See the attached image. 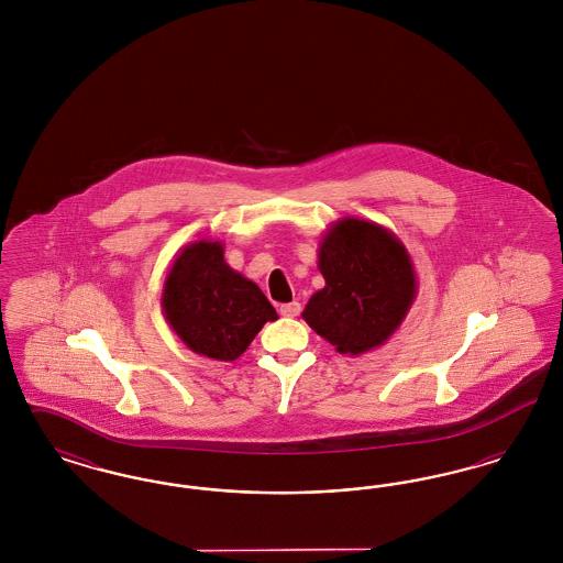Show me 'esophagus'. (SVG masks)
<instances>
[{"mask_svg":"<svg viewBox=\"0 0 563 563\" xmlns=\"http://www.w3.org/2000/svg\"><path fill=\"white\" fill-rule=\"evenodd\" d=\"M278 312H280L283 317H289V319H294V317H297V314L301 312V303H299V301H291V303H283V306L278 308Z\"/></svg>","mask_w":563,"mask_h":563,"instance_id":"esophagus-1","label":"esophagus"}]
</instances>
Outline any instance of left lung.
I'll use <instances>...</instances> for the list:
<instances>
[{
  "label": "left lung",
  "instance_id": "1",
  "mask_svg": "<svg viewBox=\"0 0 563 563\" xmlns=\"http://www.w3.org/2000/svg\"><path fill=\"white\" fill-rule=\"evenodd\" d=\"M319 269L324 287L308 299L301 319L340 354L358 356L386 344L418 294L405 244L358 217L329 225L319 242Z\"/></svg>",
  "mask_w": 563,
  "mask_h": 563
}]
</instances>
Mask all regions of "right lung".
I'll return each mask as SVG.
<instances>
[{"instance_id": "obj_1", "label": "right lung", "mask_w": 563, "mask_h": 563, "mask_svg": "<svg viewBox=\"0 0 563 563\" xmlns=\"http://www.w3.org/2000/svg\"><path fill=\"white\" fill-rule=\"evenodd\" d=\"M162 314L191 352L236 361L278 314L262 289L230 268L219 241L184 246L166 272Z\"/></svg>"}]
</instances>
